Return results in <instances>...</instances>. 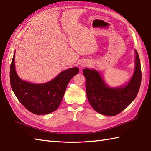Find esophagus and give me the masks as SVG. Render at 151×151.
<instances>
[{
    "instance_id": "34e87169",
    "label": "esophagus",
    "mask_w": 151,
    "mask_h": 151,
    "mask_svg": "<svg viewBox=\"0 0 151 151\" xmlns=\"http://www.w3.org/2000/svg\"><path fill=\"white\" fill-rule=\"evenodd\" d=\"M80 65H81V67H84V66L88 65V63H86V62L83 61V62H81V63Z\"/></svg>"
}]
</instances>
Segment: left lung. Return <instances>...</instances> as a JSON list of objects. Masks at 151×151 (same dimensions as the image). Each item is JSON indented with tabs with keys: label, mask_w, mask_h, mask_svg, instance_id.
<instances>
[{
	"label": "left lung",
	"mask_w": 151,
	"mask_h": 151,
	"mask_svg": "<svg viewBox=\"0 0 151 151\" xmlns=\"http://www.w3.org/2000/svg\"><path fill=\"white\" fill-rule=\"evenodd\" d=\"M134 70L128 82L116 87H111L95 69L85 68L88 100L95 111L101 115L115 116L122 111L137 97L140 87L142 72L140 60L134 50Z\"/></svg>",
	"instance_id": "left-lung-1"
}]
</instances>
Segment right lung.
Wrapping results in <instances>:
<instances>
[{
	"label": "right lung",
	"instance_id": "obj_1",
	"mask_svg": "<svg viewBox=\"0 0 151 151\" xmlns=\"http://www.w3.org/2000/svg\"><path fill=\"white\" fill-rule=\"evenodd\" d=\"M15 51L10 66V83L18 100L35 115H47L56 110L61 104L70 81L78 74V67L60 72L47 83L35 84L21 79L15 69Z\"/></svg>",
	"mask_w": 151,
	"mask_h": 151
}]
</instances>
